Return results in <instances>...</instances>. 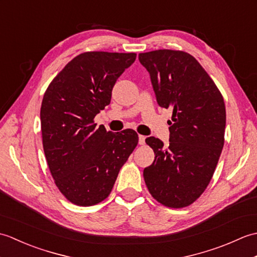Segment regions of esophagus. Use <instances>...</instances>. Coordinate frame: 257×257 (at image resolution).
<instances>
[{
    "label": "esophagus",
    "mask_w": 257,
    "mask_h": 257,
    "mask_svg": "<svg viewBox=\"0 0 257 257\" xmlns=\"http://www.w3.org/2000/svg\"><path fill=\"white\" fill-rule=\"evenodd\" d=\"M145 141H146L145 136L139 135V145H145Z\"/></svg>",
    "instance_id": "34e87169"
}]
</instances>
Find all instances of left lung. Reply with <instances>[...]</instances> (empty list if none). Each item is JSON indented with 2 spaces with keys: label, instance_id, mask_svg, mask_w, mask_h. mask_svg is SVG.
Returning a JSON list of instances; mask_svg holds the SVG:
<instances>
[{
  "label": "left lung",
  "instance_id": "1",
  "mask_svg": "<svg viewBox=\"0 0 257 257\" xmlns=\"http://www.w3.org/2000/svg\"><path fill=\"white\" fill-rule=\"evenodd\" d=\"M148 70L158 105L172 109L169 145L146 139L155 161L144 178L154 198L169 207L188 206L210 183L224 145L225 105L200 63L181 51L139 54Z\"/></svg>",
  "mask_w": 257,
  "mask_h": 257
}]
</instances>
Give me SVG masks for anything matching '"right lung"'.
<instances>
[{
    "label": "right lung",
    "instance_id": "obj_1",
    "mask_svg": "<svg viewBox=\"0 0 257 257\" xmlns=\"http://www.w3.org/2000/svg\"><path fill=\"white\" fill-rule=\"evenodd\" d=\"M135 53L87 52L48 86L41 107L43 148L52 177L72 203L89 206L111 192L120 168L138 144L135 130L107 132L94 118L110 103L117 79Z\"/></svg>",
    "mask_w": 257,
    "mask_h": 257
}]
</instances>
